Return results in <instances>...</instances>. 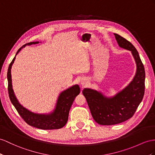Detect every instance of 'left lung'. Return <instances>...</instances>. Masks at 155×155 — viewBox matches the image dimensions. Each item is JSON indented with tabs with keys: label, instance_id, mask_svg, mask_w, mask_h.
Listing matches in <instances>:
<instances>
[{
	"label": "left lung",
	"instance_id": "obj_1",
	"mask_svg": "<svg viewBox=\"0 0 155 155\" xmlns=\"http://www.w3.org/2000/svg\"><path fill=\"white\" fill-rule=\"evenodd\" d=\"M114 35L119 46L132 51L136 62L137 71L130 84L113 97H105L92 89L82 90L93 118L101 125L117 124L132 118L145 93V68L138 51L126 38L118 34Z\"/></svg>",
	"mask_w": 155,
	"mask_h": 155
}]
</instances>
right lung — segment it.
Here are the masks:
<instances>
[{
  "label": "right lung",
  "mask_w": 155,
  "mask_h": 155,
  "mask_svg": "<svg viewBox=\"0 0 155 155\" xmlns=\"http://www.w3.org/2000/svg\"><path fill=\"white\" fill-rule=\"evenodd\" d=\"M38 42H33L27 43L19 48L15 55H17L22 48L26 45H35ZM15 58L10 63L8 69L7 78H8V91L9 97L12 104L15 107L19 115L24 120V121L29 125L42 130H54L59 129L64 126L68 120L69 113L74 98L80 93V88L78 85H74L63 92L59 95L57 101L56 107L53 113L51 114H39L33 113L23 107L19 104L16 97L14 94L12 88L11 79V67L14 61Z\"/></svg>",
  "instance_id": "add662e5"
}]
</instances>
